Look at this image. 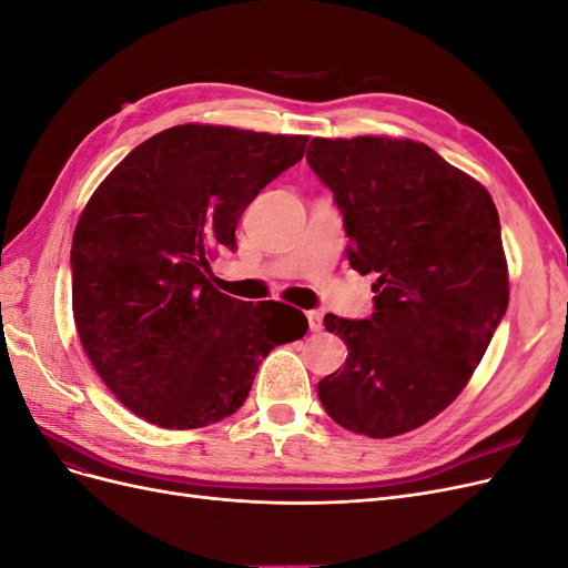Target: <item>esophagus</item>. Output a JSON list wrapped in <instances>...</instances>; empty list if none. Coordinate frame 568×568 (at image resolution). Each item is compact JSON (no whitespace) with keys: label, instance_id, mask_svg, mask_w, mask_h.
<instances>
[{"label":"esophagus","instance_id":"esophagus-1","mask_svg":"<svg viewBox=\"0 0 568 568\" xmlns=\"http://www.w3.org/2000/svg\"><path fill=\"white\" fill-rule=\"evenodd\" d=\"M307 324H311V332H322V313L317 311H311L307 313Z\"/></svg>","mask_w":568,"mask_h":568}]
</instances>
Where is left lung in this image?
<instances>
[{"mask_svg":"<svg viewBox=\"0 0 568 568\" xmlns=\"http://www.w3.org/2000/svg\"><path fill=\"white\" fill-rule=\"evenodd\" d=\"M307 163L334 192L351 267L376 274L369 320L324 317L348 357L317 395L353 434L400 436L457 398L507 313L500 217L484 184L422 142L315 136Z\"/></svg>","mask_w":568,"mask_h":568,"instance_id":"1","label":"left lung"}]
</instances>
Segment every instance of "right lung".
<instances>
[{
  "instance_id": "obj_1",
  "label": "right lung",
  "mask_w": 568,
  "mask_h": 568,
  "mask_svg": "<svg viewBox=\"0 0 568 568\" xmlns=\"http://www.w3.org/2000/svg\"><path fill=\"white\" fill-rule=\"evenodd\" d=\"M307 136L175 125L99 184L71 248L78 336L115 398L161 428H201L244 405L263 357L305 336L301 311L230 298L205 272L261 189ZM294 311V307H291Z\"/></svg>"
}]
</instances>
